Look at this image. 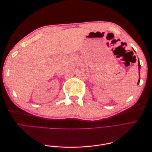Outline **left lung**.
I'll return each mask as SVG.
<instances>
[{"label":"left lung","mask_w":152,"mask_h":152,"mask_svg":"<svg viewBox=\"0 0 152 152\" xmlns=\"http://www.w3.org/2000/svg\"><path fill=\"white\" fill-rule=\"evenodd\" d=\"M138 68H139V73H140V68H141V65H140V61H139V60H138ZM140 81V78H139V80H138V82H137V84H139Z\"/></svg>","instance_id":"8db88e82"}]
</instances>
